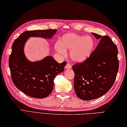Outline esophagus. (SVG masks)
Wrapping results in <instances>:
<instances>
[{"label":"esophagus","instance_id":"esophagus-1","mask_svg":"<svg viewBox=\"0 0 127 127\" xmlns=\"http://www.w3.org/2000/svg\"><path fill=\"white\" fill-rule=\"evenodd\" d=\"M71 68V66L69 64H68V63L66 64V66H65V69H70Z\"/></svg>","mask_w":127,"mask_h":127}]
</instances>
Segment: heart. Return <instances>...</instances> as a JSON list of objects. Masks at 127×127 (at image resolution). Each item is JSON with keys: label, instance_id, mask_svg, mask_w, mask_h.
<instances>
[{"label": "heart", "instance_id": "1", "mask_svg": "<svg viewBox=\"0 0 127 127\" xmlns=\"http://www.w3.org/2000/svg\"><path fill=\"white\" fill-rule=\"evenodd\" d=\"M95 46V40L91 37L69 32L63 36L60 42H57L54 48L63 56H66V49L70 50L71 59L74 62L82 63L91 56Z\"/></svg>", "mask_w": 127, "mask_h": 127}]
</instances>
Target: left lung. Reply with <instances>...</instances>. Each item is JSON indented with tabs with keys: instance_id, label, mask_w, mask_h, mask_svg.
<instances>
[{
	"instance_id": "obj_1",
	"label": "left lung",
	"mask_w": 127,
	"mask_h": 127,
	"mask_svg": "<svg viewBox=\"0 0 127 127\" xmlns=\"http://www.w3.org/2000/svg\"><path fill=\"white\" fill-rule=\"evenodd\" d=\"M92 34L100 39L98 46L83 63L72 67L75 93L84 100H93L107 93L113 85L119 70L116 45L108 36Z\"/></svg>"
}]
</instances>
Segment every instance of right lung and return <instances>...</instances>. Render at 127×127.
<instances>
[{"label": "right lung", "instance_id": "obj_1", "mask_svg": "<svg viewBox=\"0 0 127 127\" xmlns=\"http://www.w3.org/2000/svg\"><path fill=\"white\" fill-rule=\"evenodd\" d=\"M56 29L37 30L23 32L12 46L9 58V67L12 80L15 87L28 96L44 98L49 96L54 87V80L64 70L66 62L59 64L51 56L31 62L24 53V46L29 37L51 39Z\"/></svg>", "mask_w": 127, "mask_h": 127}]
</instances>
